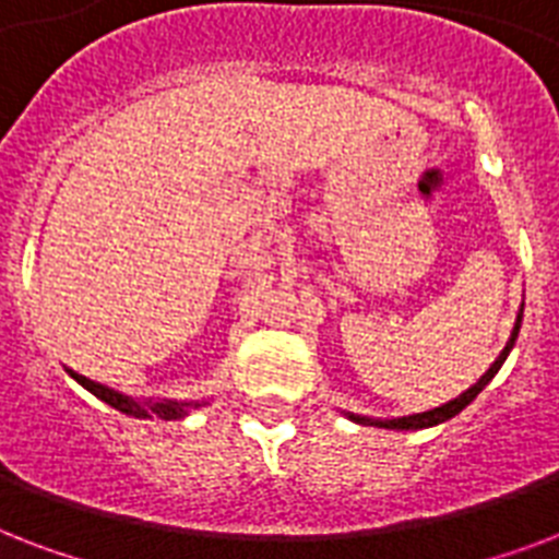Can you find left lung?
<instances>
[{"mask_svg": "<svg viewBox=\"0 0 559 559\" xmlns=\"http://www.w3.org/2000/svg\"><path fill=\"white\" fill-rule=\"evenodd\" d=\"M520 324H522V307H520V316H516V324H513V333L511 340H508V345H504V350L496 357V362L490 368H487L485 373H481V380L476 382V385H469L464 394H459L455 400H450V403H443V406L438 408H429V412H417V415H408V417H391V420H380V417H362V415H350L348 417L354 420V424H362V426H380V429H429V426H438L443 424V420H450V417H455L461 412V408H467L473 400L478 397V391L485 389L487 382L493 380L496 371L502 368V362L508 359V354H511L513 342H516V336H520Z\"/></svg>", "mask_w": 559, "mask_h": 559, "instance_id": "1", "label": "left lung"}]
</instances>
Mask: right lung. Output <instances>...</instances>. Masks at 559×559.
Wrapping results in <instances>:
<instances>
[{
  "mask_svg": "<svg viewBox=\"0 0 559 559\" xmlns=\"http://www.w3.org/2000/svg\"><path fill=\"white\" fill-rule=\"evenodd\" d=\"M74 377V380L81 382L83 389L92 391L95 397L104 400L107 406L118 408V412H124V415L130 417H151V415H159L165 417V420H177V417H186L188 408H197L200 403H177V400H133L127 397V394H121V391L116 389H107V385H100V382H92L86 380V377H81V373L69 371Z\"/></svg>",
  "mask_w": 559,
  "mask_h": 559,
  "instance_id": "obj_1",
  "label": "right lung"
}]
</instances>
